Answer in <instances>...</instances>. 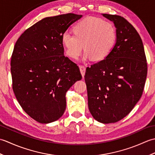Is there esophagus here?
<instances>
[{"label": "esophagus", "instance_id": "esophagus-1", "mask_svg": "<svg viewBox=\"0 0 155 155\" xmlns=\"http://www.w3.org/2000/svg\"><path fill=\"white\" fill-rule=\"evenodd\" d=\"M79 68H80V71L81 72V74L83 76V77H84V72H85V70H86V68H85V67H84L83 65L79 66Z\"/></svg>", "mask_w": 155, "mask_h": 155}]
</instances>
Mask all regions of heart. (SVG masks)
<instances>
[{
	"label": "heart",
	"mask_w": 155,
	"mask_h": 155,
	"mask_svg": "<svg viewBox=\"0 0 155 155\" xmlns=\"http://www.w3.org/2000/svg\"><path fill=\"white\" fill-rule=\"evenodd\" d=\"M74 35L65 32L62 37L66 53L77 58L84 47V59L103 60L110 54L117 41V31L113 22L102 18L87 16L73 27Z\"/></svg>",
	"instance_id": "b5f03b06"
}]
</instances>
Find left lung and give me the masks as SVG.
<instances>
[{"mask_svg": "<svg viewBox=\"0 0 155 155\" xmlns=\"http://www.w3.org/2000/svg\"><path fill=\"white\" fill-rule=\"evenodd\" d=\"M103 16L117 28L116 43L107 57L87 68L84 81L92 116L108 124L123 119L139 101L147 63L142 39L133 26L120 16Z\"/></svg>", "mask_w": 155, "mask_h": 155, "instance_id": "8db88e82", "label": "left lung"}]
</instances>
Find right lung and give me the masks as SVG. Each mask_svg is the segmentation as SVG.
Listing matches in <instances>:
<instances>
[{
  "label": "right lung",
  "instance_id": "1",
  "mask_svg": "<svg viewBox=\"0 0 155 155\" xmlns=\"http://www.w3.org/2000/svg\"><path fill=\"white\" fill-rule=\"evenodd\" d=\"M82 15L47 17L27 29L16 42L11 61L12 89L25 113L40 123L60 118L66 93L82 75L64 55L62 37Z\"/></svg>",
  "mask_w": 155,
  "mask_h": 155
}]
</instances>
